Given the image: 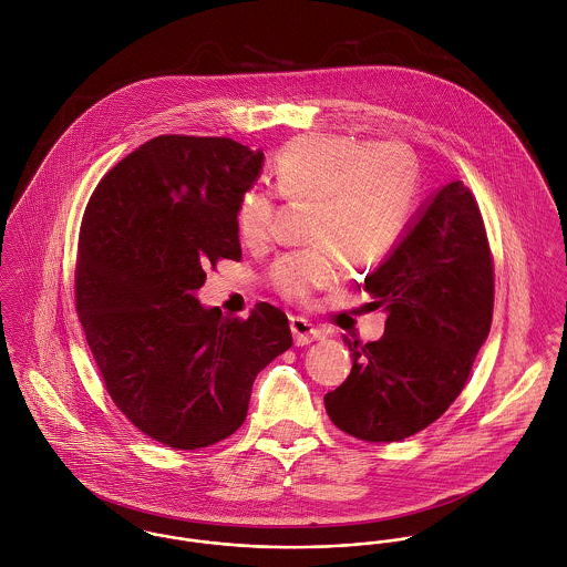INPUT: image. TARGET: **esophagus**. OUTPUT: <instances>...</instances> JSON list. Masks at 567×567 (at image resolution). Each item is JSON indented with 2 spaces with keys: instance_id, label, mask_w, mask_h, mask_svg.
<instances>
[{
  "instance_id": "34e87169",
  "label": "esophagus",
  "mask_w": 567,
  "mask_h": 567,
  "mask_svg": "<svg viewBox=\"0 0 567 567\" xmlns=\"http://www.w3.org/2000/svg\"><path fill=\"white\" fill-rule=\"evenodd\" d=\"M290 331H292L295 342H297L299 347L310 344V342L323 338V331H321L317 324L310 323L308 319H303V317H292V319H290Z\"/></svg>"
}]
</instances>
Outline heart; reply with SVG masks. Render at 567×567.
Masks as SVG:
<instances>
[{
	"mask_svg": "<svg viewBox=\"0 0 567 567\" xmlns=\"http://www.w3.org/2000/svg\"><path fill=\"white\" fill-rule=\"evenodd\" d=\"M279 192L290 200L317 203L310 244L270 268V286L290 301L338 286L344 261L369 270L386 259L410 225L419 165L400 144H369L347 135H303L275 159ZM236 223L244 244L270 243L277 203L268 189L250 187L240 198Z\"/></svg>",
	"mask_w": 567,
	"mask_h": 567,
	"instance_id": "1",
	"label": "heart"
}]
</instances>
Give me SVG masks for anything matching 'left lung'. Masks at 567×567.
Masks as SVG:
<instances>
[{"label":"left lung","instance_id":"8db88e82","mask_svg":"<svg viewBox=\"0 0 567 567\" xmlns=\"http://www.w3.org/2000/svg\"><path fill=\"white\" fill-rule=\"evenodd\" d=\"M360 288L384 308V333L367 344L342 338L353 367L324 395V410L355 439L402 441L461 395L491 329L493 264L481 209L463 181L423 200Z\"/></svg>","mask_w":567,"mask_h":567}]
</instances>
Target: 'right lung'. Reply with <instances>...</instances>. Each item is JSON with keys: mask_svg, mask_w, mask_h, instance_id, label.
I'll return each instance as SVG.
<instances>
[{"mask_svg": "<svg viewBox=\"0 0 567 567\" xmlns=\"http://www.w3.org/2000/svg\"><path fill=\"white\" fill-rule=\"evenodd\" d=\"M261 165L234 140L162 135L100 181L82 218L86 344L115 405L174 450L231 436L257 373L292 344L270 303L238 321L198 301L209 266L243 259L236 212Z\"/></svg>", "mask_w": 567, "mask_h": 567, "instance_id": "right-lung-1", "label": "right lung"}]
</instances>
